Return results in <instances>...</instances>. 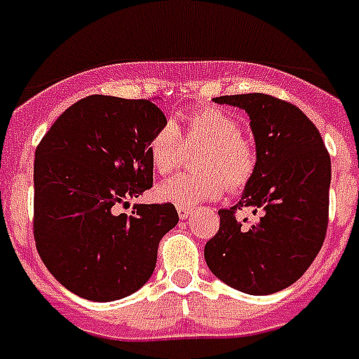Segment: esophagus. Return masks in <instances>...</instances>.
Here are the masks:
<instances>
[{
  "mask_svg": "<svg viewBox=\"0 0 359 359\" xmlns=\"http://www.w3.org/2000/svg\"><path fill=\"white\" fill-rule=\"evenodd\" d=\"M177 212H179L180 219H188V217L191 215V212H194V210H191L189 206H177Z\"/></svg>",
  "mask_w": 359,
  "mask_h": 359,
  "instance_id": "obj_1",
  "label": "esophagus"
}]
</instances>
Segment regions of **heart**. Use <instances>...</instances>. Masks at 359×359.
<instances>
[{
	"label": "heart",
	"mask_w": 359,
	"mask_h": 359,
	"mask_svg": "<svg viewBox=\"0 0 359 359\" xmlns=\"http://www.w3.org/2000/svg\"><path fill=\"white\" fill-rule=\"evenodd\" d=\"M182 129L164 123L147 144L153 170L158 175L177 171L186 156V147L204 149L195 165L201 173L179 175L158 186L162 201L194 206L201 201L217 198L231 191H241L254 180L259 165L255 142L241 131V122L219 105H198L182 116Z\"/></svg>",
	"instance_id": "heart-1"
}]
</instances>
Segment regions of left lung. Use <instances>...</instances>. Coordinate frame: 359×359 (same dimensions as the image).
Listing matches in <instances>:
<instances>
[{
  "instance_id": "8db88e82",
  "label": "left lung",
  "mask_w": 359,
  "mask_h": 359,
  "mask_svg": "<svg viewBox=\"0 0 359 359\" xmlns=\"http://www.w3.org/2000/svg\"><path fill=\"white\" fill-rule=\"evenodd\" d=\"M250 116L259 165L239 204L219 210L221 224L204 246L208 268L252 296L290 287L309 270L328 226L330 155L312 120L297 105L263 93L215 98ZM252 207L257 223L236 221Z\"/></svg>"
}]
</instances>
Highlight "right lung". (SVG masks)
<instances>
[{"label":"right lung","mask_w":359,"mask_h":359,"mask_svg":"<svg viewBox=\"0 0 359 359\" xmlns=\"http://www.w3.org/2000/svg\"><path fill=\"white\" fill-rule=\"evenodd\" d=\"M164 123L146 98L91 95L63 111L36 147V248L83 299L114 301L146 285L158 243L179 222L171 203L116 212L153 186L147 144Z\"/></svg>","instance_id":"right-lung-1"}]
</instances>
